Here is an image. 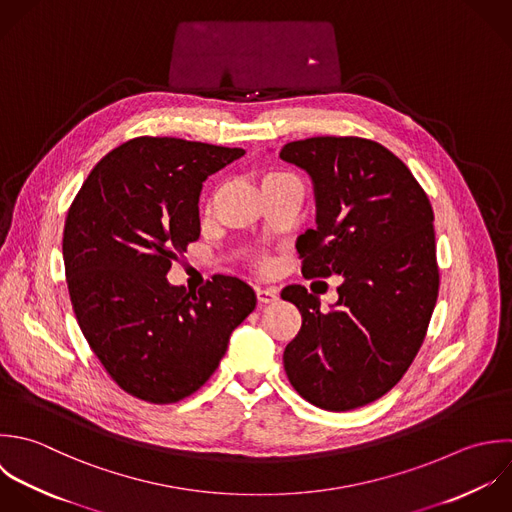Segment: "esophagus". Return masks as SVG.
Listing matches in <instances>:
<instances>
[{
	"instance_id": "34e87169",
	"label": "esophagus",
	"mask_w": 512,
	"mask_h": 512,
	"mask_svg": "<svg viewBox=\"0 0 512 512\" xmlns=\"http://www.w3.org/2000/svg\"><path fill=\"white\" fill-rule=\"evenodd\" d=\"M277 289H273V287H257V299H259V303H275L277 301Z\"/></svg>"
}]
</instances>
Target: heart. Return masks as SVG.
I'll return each mask as SVG.
<instances>
[{
	"instance_id": "1",
	"label": "heart",
	"mask_w": 512,
	"mask_h": 512,
	"mask_svg": "<svg viewBox=\"0 0 512 512\" xmlns=\"http://www.w3.org/2000/svg\"><path fill=\"white\" fill-rule=\"evenodd\" d=\"M273 175H281V173H273ZM273 175H269V177H273Z\"/></svg>"
}]
</instances>
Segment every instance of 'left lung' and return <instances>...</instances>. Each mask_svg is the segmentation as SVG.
<instances>
[{
    "mask_svg": "<svg viewBox=\"0 0 512 512\" xmlns=\"http://www.w3.org/2000/svg\"><path fill=\"white\" fill-rule=\"evenodd\" d=\"M279 157L315 193V229L297 239L305 277L341 275L321 311L301 285L281 291L303 323L285 347L291 385L325 411H351L391 391L419 353L439 295L431 203L387 147L361 137H311Z\"/></svg>",
    "mask_w": 512,
    "mask_h": 512,
    "instance_id": "8db88e82",
    "label": "left lung"
}]
</instances>
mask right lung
I'll use <instances>...</instances> for the list:
<instances>
[{
	"label": "right lung",
	"mask_w": 512,
	"mask_h": 512,
	"mask_svg": "<svg viewBox=\"0 0 512 512\" xmlns=\"http://www.w3.org/2000/svg\"><path fill=\"white\" fill-rule=\"evenodd\" d=\"M243 155L137 137L91 169L69 207L63 263L75 319L111 379L137 399L165 405L195 393L257 305L237 277L215 275L197 293L167 281L175 253L199 239L203 181Z\"/></svg>",
	"instance_id": "obj_1"
}]
</instances>
